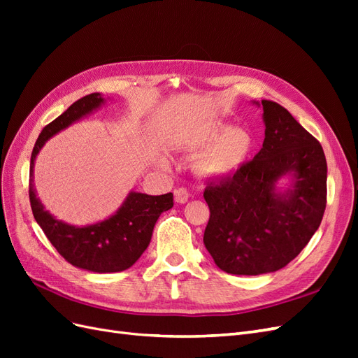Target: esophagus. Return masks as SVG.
I'll return each mask as SVG.
<instances>
[{
  "label": "esophagus",
  "mask_w": 358,
  "mask_h": 358,
  "mask_svg": "<svg viewBox=\"0 0 358 358\" xmlns=\"http://www.w3.org/2000/svg\"><path fill=\"white\" fill-rule=\"evenodd\" d=\"M189 197H191V194H189V191L187 188L182 187V188L175 189V200L178 203H187L189 200Z\"/></svg>",
  "instance_id": "esophagus-1"
}]
</instances>
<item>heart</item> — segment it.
Wrapping results in <instances>:
<instances>
[{
  "mask_svg": "<svg viewBox=\"0 0 358 358\" xmlns=\"http://www.w3.org/2000/svg\"><path fill=\"white\" fill-rule=\"evenodd\" d=\"M191 149H209L201 155L199 167L208 176H229L242 167L252 148V138L242 128H229L216 122L191 140Z\"/></svg>",
  "mask_w": 358,
  "mask_h": 358,
  "instance_id": "b5f03b06",
  "label": "heart"
}]
</instances>
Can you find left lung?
Returning <instances> with one entry per match:
<instances>
[{
  "label": "left lung",
  "mask_w": 358,
  "mask_h": 358,
  "mask_svg": "<svg viewBox=\"0 0 358 358\" xmlns=\"http://www.w3.org/2000/svg\"><path fill=\"white\" fill-rule=\"evenodd\" d=\"M266 137L254 159L206 185L210 216L203 242L215 264L231 275L285 267L318 230L327 204V161L318 140L280 104L262 100ZM291 172L295 187L276 194Z\"/></svg>",
  "instance_id": "1"
}]
</instances>
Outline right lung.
<instances>
[{
    "label": "right lung",
    "mask_w": 358,
    "mask_h": 358,
    "mask_svg": "<svg viewBox=\"0 0 358 358\" xmlns=\"http://www.w3.org/2000/svg\"><path fill=\"white\" fill-rule=\"evenodd\" d=\"M103 101L99 92L85 95L41 129L31 154L29 203L37 224L66 262L91 272L113 273L131 267L145 252L159 215L173 208V194L148 196L129 192L122 208L109 220L74 227L55 220L45 210L34 189V161L41 146L53 134L96 109Z\"/></svg>",
    "instance_id": "obj_1"
}]
</instances>
